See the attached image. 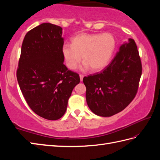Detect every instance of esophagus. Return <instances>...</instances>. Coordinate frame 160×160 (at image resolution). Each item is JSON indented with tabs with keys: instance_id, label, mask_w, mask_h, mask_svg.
I'll return each mask as SVG.
<instances>
[{
	"instance_id": "34e87169",
	"label": "esophagus",
	"mask_w": 160,
	"mask_h": 160,
	"mask_svg": "<svg viewBox=\"0 0 160 160\" xmlns=\"http://www.w3.org/2000/svg\"><path fill=\"white\" fill-rule=\"evenodd\" d=\"M83 78H84V76L82 74H80V81L82 82V81L83 80Z\"/></svg>"
}]
</instances>
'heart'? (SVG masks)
Segmentation results:
<instances>
[{"label": "heart", "mask_w": 160, "mask_h": 160, "mask_svg": "<svg viewBox=\"0 0 160 160\" xmlns=\"http://www.w3.org/2000/svg\"><path fill=\"white\" fill-rule=\"evenodd\" d=\"M115 48V40L111 33H80L71 39V45L64 44L62 54L67 67L76 69L81 60L84 61L81 69L94 71L106 67Z\"/></svg>", "instance_id": "heart-1"}]
</instances>
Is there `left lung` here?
Wrapping results in <instances>:
<instances>
[{
    "instance_id": "obj_1",
    "label": "left lung",
    "mask_w": 160,
    "mask_h": 160,
    "mask_svg": "<svg viewBox=\"0 0 160 160\" xmlns=\"http://www.w3.org/2000/svg\"><path fill=\"white\" fill-rule=\"evenodd\" d=\"M142 71L137 45L129 38L101 72L83 78L91 111L99 116L110 117L124 110L136 96Z\"/></svg>"
}]
</instances>
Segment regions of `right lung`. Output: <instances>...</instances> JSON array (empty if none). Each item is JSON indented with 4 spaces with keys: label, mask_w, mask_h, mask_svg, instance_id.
I'll return each instance as SVG.
<instances>
[{
    "label": "right lung",
    "mask_w": 160,
    "mask_h": 160,
    "mask_svg": "<svg viewBox=\"0 0 160 160\" xmlns=\"http://www.w3.org/2000/svg\"><path fill=\"white\" fill-rule=\"evenodd\" d=\"M62 29L42 23L27 33L21 47L16 76L29 107L47 120L65 113L68 100L80 79L63 64Z\"/></svg>",
    "instance_id": "add662e5"
}]
</instances>
